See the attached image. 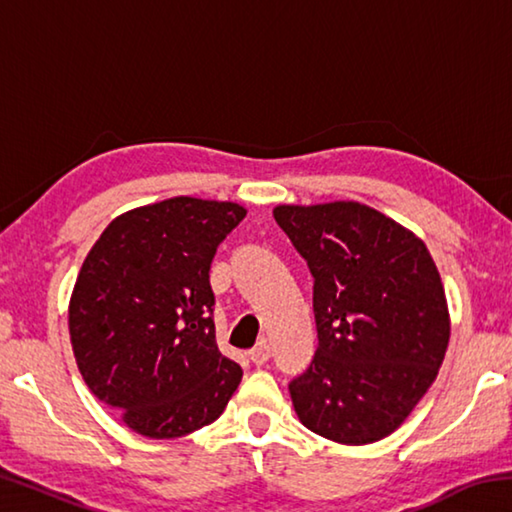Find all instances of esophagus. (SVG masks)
I'll list each match as a JSON object with an SVG mask.
<instances>
[{"mask_svg": "<svg viewBox=\"0 0 512 512\" xmlns=\"http://www.w3.org/2000/svg\"><path fill=\"white\" fill-rule=\"evenodd\" d=\"M248 359L255 363V366H264V363L271 359V348H268V343L266 341H262V343H257L253 350L248 352Z\"/></svg>", "mask_w": 512, "mask_h": 512, "instance_id": "34e87169", "label": "esophagus"}]
</instances>
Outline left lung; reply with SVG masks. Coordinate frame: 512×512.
Wrapping results in <instances>:
<instances>
[{"label": "left lung", "mask_w": 512, "mask_h": 512, "mask_svg": "<svg viewBox=\"0 0 512 512\" xmlns=\"http://www.w3.org/2000/svg\"><path fill=\"white\" fill-rule=\"evenodd\" d=\"M314 275L318 350L289 384L300 422L370 445L409 418L443 366L452 320L424 241L357 201L275 205Z\"/></svg>", "instance_id": "left-lung-1"}]
</instances>
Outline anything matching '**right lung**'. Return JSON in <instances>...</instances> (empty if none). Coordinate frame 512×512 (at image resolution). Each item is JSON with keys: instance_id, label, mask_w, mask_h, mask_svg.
Masks as SVG:
<instances>
[{"instance_id": "right-lung-1", "label": "right lung", "mask_w": 512, "mask_h": 512, "mask_svg": "<svg viewBox=\"0 0 512 512\" xmlns=\"http://www.w3.org/2000/svg\"><path fill=\"white\" fill-rule=\"evenodd\" d=\"M246 216L232 201L173 196L108 223L76 277L69 341L90 391L146 438L212 424L241 381L212 320L210 264Z\"/></svg>"}]
</instances>
